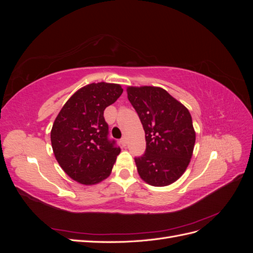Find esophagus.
Returning a JSON list of instances; mask_svg holds the SVG:
<instances>
[{"label": "esophagus", "instance_id": "obj_1", "mask_svg": "<svg viewBox=\"0 0 253 253\" xmlns=\"http://www.w3.org/2000/svg\"><path fill=\"white\" fill-rule=\"evenodd\" d=\"M120 142H121V144H122V145H124V147H125V145L126 144V136H124V137H122V138H121V140H120Z\"/></svg>", "mask_w": 253, "mask_h": 253}]
</instances>
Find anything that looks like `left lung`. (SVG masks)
<instances>
[{"label": "left lung", "instance_id": "obj_1", "mask_svg": "<svg viewBox=\"0 0 253 253\" xmlns=\"http://www.w3.org/2000/svg\"><path fill=\"white\" fill-rule=\"evenodd\" d=\"M126 91L147 142L144 154L135 157L137 171L151 186L171 185L186 171L192 157V117L185 105L162 87L128 86Z\"/></svg>", "mask_w": 253, "mask_h": 253}]
</instances>
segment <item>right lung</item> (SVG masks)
I'll use <instances>...</instances> for the list:
<instances>
[{
    "mask_svg": "<svg viewBox=\"0 0 253 253\" xmlns=\"http://www.w3.org/2000/svg\"><path fill=\"white\" fill-rule=\"evenodd\" d=\"M122 91L119 84H88L68 99L53 122V154L63 171L82 185H95L110 176L119 155L116 141L109 138L103 112Z\"/></svg>",
    "mask_w": 253,
    "mask_h": 253,
    "instance_id": "1",
    "label": "right lung"
}]
</instances>
